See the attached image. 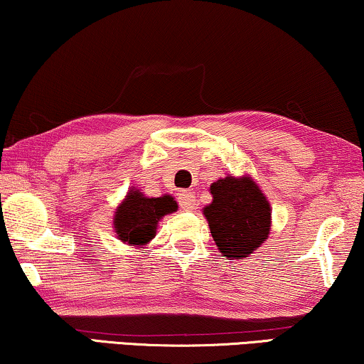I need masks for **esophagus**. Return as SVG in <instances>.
I'll return each mask as SVG.
<instances>
[{
    "mask_svg": "<svg viewBox=\"0 0 364 364\" xmlns=\"http://www.w3.org/2000/svg\"><path fill=\"white\" fill-rule=\"evenodd\" d=\"M178 205H181V208L186 210V212H192V210L195 208V205H197L195 193L188 192V191H182L181 193H178Z\"/></svg>",
    "mask_w": 364,
    "mask_h": 364,
    "instance_id": "1",
    "label": "esophagus"
}]
</instances>
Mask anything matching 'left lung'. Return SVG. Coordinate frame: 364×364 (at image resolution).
Masks as SVG:
<instances>
[{
    "label": "left lung",
    "instance_id": "left-lung-1",
    "mask_svg": "<svg viewBox=\"0 0 364 364\" xmlns=\"http://www.w3.org/2000/svg\"><path fill=\"white\" fill-rule=\"evenodd\" d=\"M212 203L203 208L218 251L231 259L252 255L267 240L271 205L251 177L226 176L210 186Z\"/></svg>",
    "mask_w": 364,
    "mask_h": 364
}]
</instances>
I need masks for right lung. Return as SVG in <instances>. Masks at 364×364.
<instances>
[{"mask_svg":"<svg viewBox=\"0 0 364 364\" xmlns=\"http://www.w3.org/2000/svg\"><path fill=\"white\" fill-rule=\"evenodd\" d=\"M176 210L177 202L171 195L149 198L144 197V193L138 188H131L114 212V231L123 243L144 246L156 236L161 218Z\"/></svg>","mask_w":364,"mask_h":364,"instance_id":"add662e5","label":"right lung"}]
</instances>
